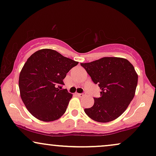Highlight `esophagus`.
Masks as SVG:
<instances>
[{
	"label": "esophagus",
	"instance_id": "esophagus-1",
	"mask_svg": "<svg viewBox=\"0 0 156 156\" xmlns=\"http://www.w3.org/2000/svg\"><path fill=\"white\" fill-rule=\"evenodd\" d=\"M77 94L79 97H80V98H81V97H84V96H85V94H80V93H77V94Z\"/></svg>",
	"mask_w": 156,
	"mask_h": 156
}]
</instances>
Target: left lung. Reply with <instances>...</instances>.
I'll return each instance as SVG.
<instances>
[{
    "label": "left lung",
    "instance_id": "left-lung-1",
    "mask_svg": "<svg viewBox=\"0 0 156 156\" xmlns=\"http://www.w3.org/2000/svg\"><path fill=\"white\" fill-rule=\"evenodd\" d=\"M80 64L101 90L100 98H94V105L84 109L87 116L98 122L120 117L135 94L138 76L133 64L120 57H103Z\"/></svg>",
    "mask_w": 156,
    "mask_h": 156
}]
</instances>
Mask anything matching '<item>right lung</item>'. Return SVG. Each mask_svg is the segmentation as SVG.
Segmentation results:
<instances>
[{"instance_id":"right-lung-1","label":"right lung","mask_w":156,"mask_h":156,"mask_svg":"<svg viewBox=\"0 0 156 156\" xmlns=\"http://www.w3.org/2000/svg\"><path fill=\"white\" fill-rule=\"evenodd\" d=\"M78 63L49 48L38 50L28 58L20 72L19 86L21 100L34 117L51 122L64 114L72 94L61 86Z\"/></svg>"}]
</instances>
